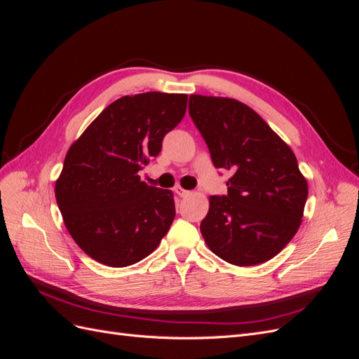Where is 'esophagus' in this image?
I'll list each match as a JSON object with an SVG mask.
<instances>
[{
    "label": "esophagus",
    "mask_w": 359,
    "mask_h": 359,
    "mask_svg": "<svg viewBox=\"0 0 359 359\" xmlns=\"http://www.w3.org/2000/svg\"><path fill=\"white\" fill-rule=\"evenodd\" d=\"M175 191L180 194L181 198H186V196H189V194H190V191H189V190L182 189V187H180V186H177V187H175Z\"/></svg>",
    "instance_id": "1"
}]
</instances>
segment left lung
<instances>
[{
  "label": "left lung",
  "instance_id": "left-lung-1",
  "mask_svg": "<svg viewBox=\"0 0 359 359\" xmlns=\"http://www.w3.org/2000/svg\"><path fill=\"white\" fill-rule=\"evenodd\" d=\"M189 112L215 168L232 172L226 196H211L201 232L211 252L236 266L264 264L298 232L309 186L290 147L252 107L191 94Z\"/></svg>",
  "mask_w": 359,
  "mask_h": 359
}]
</instances>
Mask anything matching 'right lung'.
<instances>
[{
  "instance_id": "add662e5",
  "label": "right lung",
  "mask_w": 359,
  "mask_h": 359,
  "mask_svg": "<svg viewBox=\"0 0 359 359\" xmlns=\"http://www.w3.org/2000/svg\"><path fill=\"white\" fill-rule=\"evenodd\" d=\"M187 94L144 93L111 103L76 139L55 182L69 233L97 262L123 268L151 255L175 219L170 190L139 170L187 109Z\"/></svg>"
}]
</instances>
